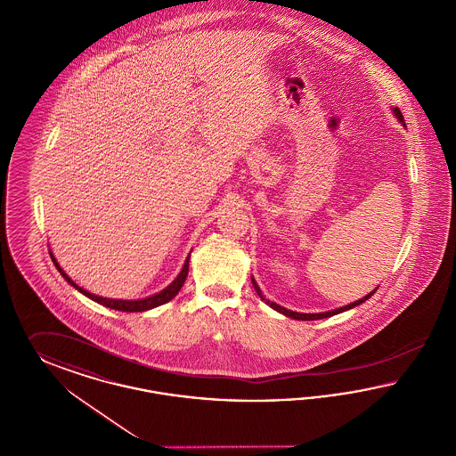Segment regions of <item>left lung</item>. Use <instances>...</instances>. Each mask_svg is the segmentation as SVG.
<instances>
[{
	"instance_id": "1",
	"label": "left lung",
	"mask_w": 456,
	"mask_h": 456,
	"mask_svg": "<svg viewBox=\"0 0 456 456\" xmlns=\"http://www.w3.org/2000/svg\"><path fill=\"white\" fill-rule=\"evenodd\" d=\"M394 111V115L397 117V120L401 122L402 126H405L403 124V115H402L401 110L397 109V107H394L392 109ZM253 280V287H255L256 293L259 295V298L266 304V305H270L272 309L276 310V312H280V314H283V315H287V317H292V319H297V321H317V319H326V317H330V315H336V314H341V312H345V310L353 309V307H356V305H360V304H363L364 300H368L373 293L377 292V289L373 290L371 293H368V295H364L363 298H360V300H356V302H353V304H347L345 307H339V309L336 310H329V312H321V314H300V312H293V310L285 309V307H281V305H278V304H274L272 300H268L261 290H259V287H257V283L255 281V278H251Z\"/></svg>"
}]
</instances>
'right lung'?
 Here are the masks:
<instances>
[{
    "mask_svg": "<svg viewBox=\"0 0 456 456\" xmlns=\"http://www.w3.org/2000/svg\"><path fill=\"white\" fill-rule=\"evenodd\" d=\"M51 257H53V261H54L55 268L59 270V273L64 276V280L74 287L77 292L83 293V295H86L88 298H92L94 302H98L100 305H105V307H110V309L115 310H122V312H144V310L154 309V307H159V305H163L166 302H169L171 298H175L176 297V293L182 290L183 285H184V280H186V276H188V261H190V256L186 257V261H184V265H183L182 272L180 274L164 289L159 293H154V295H151V297H146V298H141V300H118V298H107V297H100V295H94V293H90L88 290H85V289H81V287H77L76 283H74L73 280L68 276V274L64 273V270L59 266V263H57V259H55L54 255L51 253Z\"/></svg>",
    "mask_w": 456,
    "mask_h": 456,
    "instance_id": "obj_1",
    "label": "right lung"
}]
</instances>
